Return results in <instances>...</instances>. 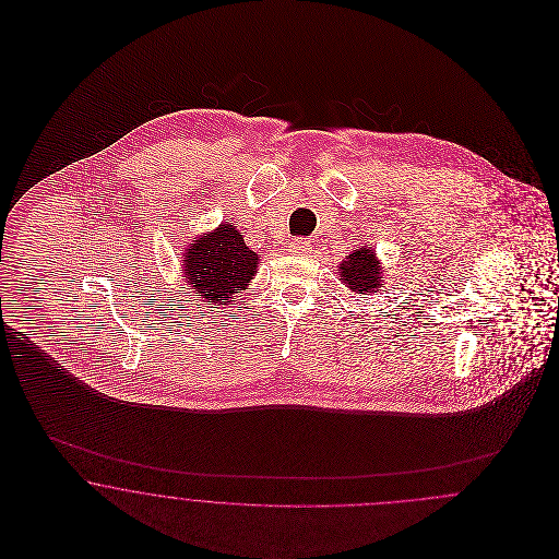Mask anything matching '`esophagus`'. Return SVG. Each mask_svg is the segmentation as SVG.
Masks as SVG:
<instances>
[{
	"label": "esophagus",
	"instance_id": "1",
	"mask_svg": "<svg viewBox=\"0 0 559 559\" xmlns=\"http://www.w3.org/2000/svg\"><path fill=\"white\" fill-rule=\"evenodd\" d=\"M289 247H292L293 255H308L312 251V245L308 240L295 239Z\"/></svg>",
	"mask_w": 559,
	"mask_h": 559
}]
</instances>
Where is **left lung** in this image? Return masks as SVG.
<instances>
[{
  "instance_id": "8db88e82",
  "label": "left lung",
  "mask_w": 559,
  "mask_h": 559,
  "mask_svg": "<svg viewBox=\"0 0 559 559\" xmlns=\"http://www.w3.org/2000/svg\"><path fill=\"white\" fill-rule=\"evenodd\" d=\"M340 270H342L340 272L342 281L352 292L371 295L379 292L381 287L383 276H381L379 260L374 258V251L367 245L360 249H354L349 255H346V260L340 264Z\"/></svg>"
}]
</instances>
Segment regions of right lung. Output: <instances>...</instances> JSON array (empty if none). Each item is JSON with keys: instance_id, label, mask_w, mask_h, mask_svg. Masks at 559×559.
<instances>
[{"instance_id": "right-lung-1", "label": "right lung", "mask_w": 559, "mask_h": 559, "mask_svg": "<svg viewBox=\"0 0 559 559\" xmlns=\"http://www.w3.org/2000/svg\"><path fill=\"white\" fill-rule=\"evenodd\" d=\"M187 283L210 304H228L245 292L258 272V253L251 251L233 224L190 242L182 260Z\"/></svg>"}]
</instances>
